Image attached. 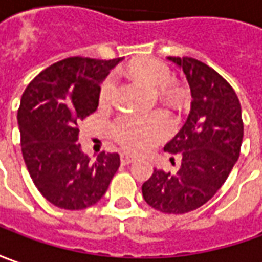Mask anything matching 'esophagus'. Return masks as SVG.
<instances>
[{"label":"esophagus","mask_w":262,"mask_h":262,"mask_svg":"<svg viewBox=\"0 0 262 262\" xmlns=\"http://www.w3.org/2000/svg\"><path fill=\"white\" fill-rule=\"evenodd\" d=\"M135 157L133 155H130V154H122V162L123 164H130V162H133L135 161Z\"/></svg>","instance_id":"1"}]
</instances>
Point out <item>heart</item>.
I'll return each mask as SVG.
<instances>
[{"instance_id": "heart-1", "label": "heart", "mask_w": 262, "mask_h": 262, "mask_svg": "<svg viewBox=\"0 0 262 262\" xmlns=\"http://www.w3.org/2000/svg\"><path fill=\"white\" fill-rule=\"evenodd\" d=\"M132 74L140 81L154 88H162L161 95L171 101L178 100V93L169 84L172 82V71L164 62L157 59H143L132 67ZM117 88V79L108 75L98 90V101L107 105L113 101ZM172 120L164 112L149 114L124 113L120 114L112 124L114 139L126 149L133 152H143L164 140L172 130Z\"/></svg>"}]
</instances>
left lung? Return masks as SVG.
<instances>
[{
	"label": "left lung",
	"mask_w": 262,
	"mask_h": 262,
	"mask_svg": "<svg viewBox=\"0 0 262 262\" xmlns=\"http://www.w3.org/2000/svg\"><path fill=\"white\" fill-rule=\"evenodd\" d=\"M169 60L183 68L193 97L187 122L164 148L181 164L176 174L155 168L142 194L159 212L183 214L207 203L226 181L241 154L244 122L238 95L221 74L194 58Z\"/></svg>",
	"instance_id": "obj_1"
}]
</instances>
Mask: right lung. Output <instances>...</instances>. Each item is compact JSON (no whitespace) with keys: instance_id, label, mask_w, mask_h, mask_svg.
Returning <instances> with one entry per match:
<instances>
[{"instance_id":"right-lung-1","label":"right lung","mask_w":262,"mask_h":262,"mask_svg":"<svg viewBox=\"0 0 262 262\" xmlns=\"http://www.w3.org/2000/svg\"><path fill=\"white\" fill-rule=\"evenodd\" d=\"M120 58L72 56L41 71L18 107L21 152L41 195L67 210H82L103 197L120 167L117 152L91 161L78 143V123L98 107L100 84Z\"/></svg>"}]
</instances>
